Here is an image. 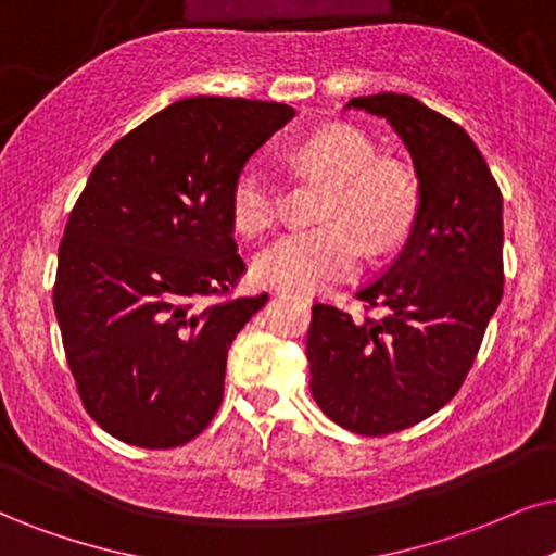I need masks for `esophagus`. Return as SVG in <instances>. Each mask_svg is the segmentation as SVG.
<instances>
[{"label": "esophagus", "instance_id": "obj_1", "mask_svg": "<svg viewBox=\"0 0 556 556\" xmlns=\"http://www.w3.org/2000/svg\"><path fill=\"white\" fill-rule=\"evenodd\" d=\"M277 294H298L300 300H305V302H313V294H311V292H300V290H292V287H277Z\"/></svg>", "mask_w": 556, "mask_h": 556}]
</instances>
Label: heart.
<instances>
[{"mask_svg":"<svg viewBox=\"0 0 556 556\" xmlns=\"http://www.w3.org/2000/svg\"><path fill=\"white\" fill-rule=\"evenodd\" d=\"M300 159L333 185L320 215L328 226L282 236L258 254L256 274L269 285L323 290L359 269L364 243L384 251L407 233L418 207L416 181L400 164L377 161L371 140L346 125H330L307 138ZM230 217L251 238L277 226V185L262 166L238 172Z\"/></svg>","mask_w":556,"mask_h":556,"instance_id":"1","label":"heart"}]
</instances>
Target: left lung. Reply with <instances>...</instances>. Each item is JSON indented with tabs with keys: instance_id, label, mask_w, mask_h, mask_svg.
<instances>
[{
	"instance_id": "obj_1",
	"label": "left lung",
	"mask_w": 556,
	"mask_h": 556,
	"mask_svg": "<svg viewBox=\"0 0 556 556\" xmlns=\"http://www.w3.org/2000/svg\"><path fill=\"white\" fill-rule=\"evenodd\" d=\"M392 125L418 177L410 236L356 298L382 318L313 305L311 392L330 420L362 435L403 431L441 410L465 382L503 298V194L459 125L416 97H354Z\"/></svg>"
}]
</instances>
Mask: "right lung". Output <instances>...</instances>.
Masks as SVG:
<instances>
[{
    "label": "right lung",
    "instance_id": "obj_1",
    "mask_svg": "<svg viewBox=\"0 0 556 556\" xmlns=\"http://www.w3.org/2000/svg\"><path fill=\"white\" fill-rule=\"evenodd\" d=\"M294 110L189 97L117 140L59 245L53 307L81 403L104 431L174 448L223 403L236 333L269 294L205 305L245 271L230 189Z\"/></svg>",
    "mask_w": 556,
    "mask_h": 556
}]
</instances>
